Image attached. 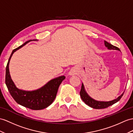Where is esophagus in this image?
Segmentation results:
<instances>
[{
	"label": "esophagus",
	"instance_id": "obj_1",
	"mask_svg": "<svg viewBox=\"0 0 133 133\" xmlns=\"http://www.w3.org/2000/svg\"><path fill=\"white\" fill-rule=\"evenodd\" d=\"M75 74L74 73V70H70V72H69V75H70V76H72V75H74V74Z\"/></svg>",
	"mask_w": 133,
	"mask_h": 133
}]
</instances>
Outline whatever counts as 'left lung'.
Instances as JSON below:
<instances>
[{
    "label": "left lung",
    "instance_id": "left-lung-1",
    "mask_svg": "<svg viewBox=\"0 0 133 133\" xmlns=\"http://www.w3.org/2000/svg\"><path fill=\"white\" fill-rule=\"evenodd\" d=\"M104 44L106 47L108 48V49L109 50H118L120 51V50L117 47H116L113 45L109 43L108 42H106L104 41ZM124 92H123L122 94L119 96L117 99H114L113 100H111V101L109 102H100V101H97V100H95L94 99H93L91 98L88 94H87V92L85 91V87H84L83 84H82V86H81V89L80 91V96L82 100L83 101L85 102L86 104L87 105H89V107L93 108L95 109H103V108H107L108 107L111 106L113 104H114L115 103H117L118 102L119 100L121 99L122 98V96L124 95Z\"/></svg>",
    "mask_w": 133,
    "mask_h": 133
}]
</instances>
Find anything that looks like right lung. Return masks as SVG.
I'll use <instances>...</instances> for the list:
<instances>
[{
    "label": "right lung",
    "instance_id": "obj_1",
    "mask_svg": "<svg viewBox=\"0 0 133 133\" xmlns=\"http://www.w3.org/2000/svg\"><path fill=\"white\" fill-rule=\"evenodd\" d=\"M35 41L38 40H29L12 51L6 66L5 81L9 93L18 104L33 110H41L48 107L52 103L56 98L59 87L65 78V77L61 76L51 79L41 88L36 90L25 91L16 87L11 79L9 70V61L15 52L25 46L29 42Z\"/></svg>",
    "mask_w": 133,
    "mask_h": 133
}]
</instances>
